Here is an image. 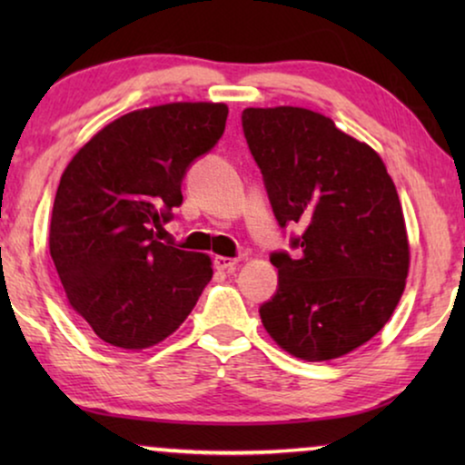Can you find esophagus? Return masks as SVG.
I'll use <instances>...</instances> for the list:
<instances>
[{"mask_svg":"<svg viewBox=\"0 0 465 465\" xmlns=\"http://www.w3.org/2000/svg\"><path fill=\"white\" fill-rule=\"evenodd\" d=\"M213 264H215V269H218V271H228V272L237 271V266H239L237 260L226 258V256H215Z\"/></svg>","mask_w":465,"mask_h":465,"instance_id":"34e87169","label":"esophagus"}]
</instances>
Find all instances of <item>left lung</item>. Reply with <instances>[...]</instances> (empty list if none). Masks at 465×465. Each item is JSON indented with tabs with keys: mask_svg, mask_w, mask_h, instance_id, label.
Returning <instances> with one entry per match:
<instances>
[{
	"mask_svg": "<svg viewBox=\"0 0 465 465\" xmlns=\"http://www.w3.org/2000/svg\"><path fill=\"white\" fill-rule=\"evenodd\" d=\"M243 133L282 226L304 228L272 253L277 294L260 320L307 361L351 353L390 322L411 264L402 205L371 145L307 107H247Z\"/></svg>",
	"mask_w": 465,
	"mask_h": 465,
	"instance_id": "8db88e82",
	"label": "left lung"
}]
</instances>
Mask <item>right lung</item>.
Segmentation results:
<instances>
[{
    "label": "right lung",
    "mask_w": 465,
    "mask_h": 465,
    "mask_svg": "<svg viewBox=\"0 0 465 465\" xmlns=\"http://www.w3.org/2000/svg\"><path fill=\"white\" fill-rule=\"evenodd\" d=\"M224 104H164L104 126L63 171L50 256L69 307L112 347H154L182 326L213 275L207 253L154 239L182 180L218 143Z\"/></svg>",
    "instance_id": "add662e5"
}]
</instances>
